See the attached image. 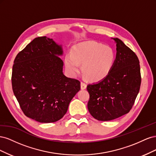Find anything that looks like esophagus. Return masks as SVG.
I'll list each match as a JSON object with an SVG mask.
<instances>
[{"label":"esophagus","mask_w":156,"mask_h":156,"mask_svg":"<svg viewBox=\"0 0 156 156\" xmlns=\"http://www.w3.org/2000/svg\"><path fill=\"white\" fill-rule=\"evenodd\" d=\"M81 88L82 90L86 89V88H87V84H85L84 82H81Z\"/></svg>","instance_id":"34e87169"}]
</instances>
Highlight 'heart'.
<instances>
[{
	"label": "heart",
	"mask_w": 156,
	"mask_h": 156,
	"mask_svg": "<svg viewBox=\"0 0 156 156\" xmlns=\"http://www.w3.org/2000/svg\"><path fill=\"white\" fill-rule=\"evenodd\" d=\"M114 50L108 46L94 41L81 42L74 45L64 58L68 73L75 75L82 64L83 74L90 81H99L107 76L115 62Z\"/></svg>",
	"instance_id": "heart-1"
}]
</instances>
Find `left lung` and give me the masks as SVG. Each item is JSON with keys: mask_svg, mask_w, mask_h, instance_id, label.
Masks as SVG:
<instances>
[{"mask_svg": "<svg viewBox=\"0 0 156 156\" xmlns=\"http://www.w3.org/2000/svg\"><path fill=\"white\" fill-rule=\"evenodd\" d=\"M114 65L107 76L90 84L88 109L98 120L109 121L128 113L137 96L141 83L139 60L134 52L119 38Z\"/></svg>", "mask_w": 156, "mask_h": 156, "instance_id": "obj_1", "label": "left lung"}]
</instances>
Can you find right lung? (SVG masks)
Masks as SVG:
<instances>
[{
	"label": "right lung",
	"mask_w": 156,
	"mask_h": 156,
	"mask_svg": "<svg viewBox=\"0 0 156 156\" xmlns=\"http://www.w3.org/2000/svg\"><path fill=\"white\" fill-rule=\"evenodd\" d=\"M62 45L46 36L37 37L14 60L12 84L14 95L27 116L41 123L59 120L81 83L65 76Z\"/></svg>",
	"instance_id": "right-lung-1"
}]
</instances>
